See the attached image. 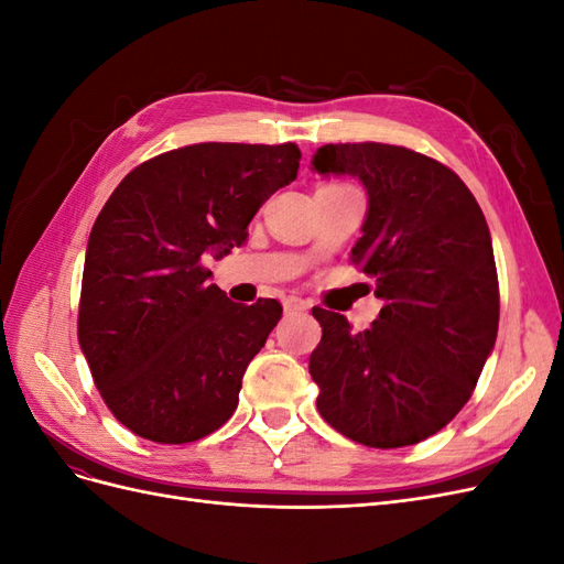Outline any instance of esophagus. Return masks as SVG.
<instances>
[{
  "mask_svg": "<svg viewBox=\"0 0 564 564\" xmlns=\"http://www.w3.org/2000/svg\"><path fill=\"white\" fill-rule=\"evenodd\" d=\"M308 308H311V305L305 303V301H301V299H286L284 301V313H289V315H292V313H303V311H308Z\"/></svg>",
  "mask_w": 564,
  "mask_h": 564,
  "instance_id": "esophagus-1",
  "label": "esophagus"
}]
</instances>
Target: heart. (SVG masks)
<instances>
[{"label": "heart", "instance_id": "b5f03b06", "mask_svg": "<svg viewBox=\"0 0 564 564\" xmlns=\"http://www.w3.org/2000/svg\"><path fill=\"white\" fill-rule=\"evenodd\" d=\"M334 185H338V183H327V185H322V187H334Z\"/></svg>", "mask_w": 564, "mask_h": 564}]
</instances>
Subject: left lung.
<instances>
[{
  "mask_svg": "<svg viewBox=\"0 0 564 564\" xmlns=\"http://www.w3.org/2000/svg\"><path fill=\"white\" fill-rule=\"evenodd\" d=\"M313 166L365 183L369 212L350 261L383 299L362 332L313 308L317 409L360 445H416L464 409L497 340L499 278L485 214L449 166L402 145L329 143Z\"/></svg>",
  "mask_w": 564,
  "mask_h": 564,
  "instance_id": "8db88e82",
  "label": "left lung"
}]
</instances>
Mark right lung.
<instances>
[{"mask_svg": "<svg viewBox=\"0 0 564 564\" xmlns=\"http://www.w3.org/2000/svg\"><path fill=\"white\" fill-rule=\"evenodd\" d=\"M299 162L296 143L185 145L135 166L100 209L77 338L100 398L131 433L185 445L232 416L282 305L232 303L207 282L204 256L242 245L253 214L296 178Z\"/></svg>", "mask_w": 564, "mask_h": 564, "instance_id": "1", "label": "right lung"}]
</instances>
